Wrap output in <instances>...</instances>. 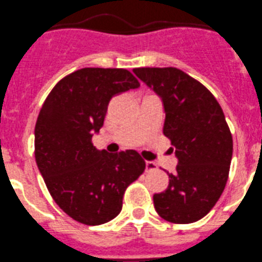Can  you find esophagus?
Instances as JSON below:
<instances>
[{"mask_svg":"<svg viewBox=\"0 0 262 262\" xmlns=\"http://www.w3.org/2000/svg\"><path fill=\"white\" fill-rule=\"evenodd\" d=\"M154 170H157V164L154 162H146V172H150Z\"/></svg>","mask_w":262,"mask_h":262,"instance_id":"esophagus-1","label":"esophagus"}]
</instances>
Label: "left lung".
<instances>
[{
  "label": "left lung",
  "mask_w": 262,
  "mask_h": 262,
  "mask_svg": "<svg viewBox=\"0 0 262 262\" xmlns=\"http://www.w3.org/2000/svg\"><path fill=\"white\" fill-rule=\"evenodd\" d=\"M134 73L163 101V134L179 158L154 208L166 221L190 224L207 215L225 189L233 138L220 104L207 87L173 67L135 68Z\"/></svg>",
  "instance_id": "obj_1"
}]
</instances>
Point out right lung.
<instances>
[{
	"label": "right lung",
	"mask_w": 262,
	"mask_h": 262,
	"mask_svg": "<svg viewBox=\"0 0 262 262\" xmlns=\"http://www.w3.org/2000/svg\"><path fill=\"white\" fill-rule=\"evenodd\" d=\"M140 86L122 68H82L51 90L34 128V157L52 199L73 220L101 225L122 210L127 186L145 171L136 150L111 154L92 145L117 94Z\"/></svg>",
	"instance_id": "right-lung-1"
}]
</instances>
